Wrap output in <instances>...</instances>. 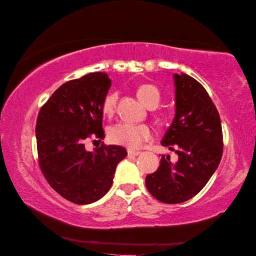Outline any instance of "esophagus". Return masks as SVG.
<instances>
[{
  "label": "esophagus",
  "instance_id": "esophagus-1",
  "mask_svg": "<svg viewBox=\"0 0 256 256\" xmlns=\"http://www.w3.org/2000/svg\"><path fill=\"white\" fill-rule=\"evenodd\" d=\"M127 152H128V156H137L140 154V150H128Z\"/></svg>",
  "mask_w": 256,
  "mask_h": 256
}]
</instances>
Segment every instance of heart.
Instances as JSON below:
<instances>
[{"label":"heart","mask_w":256,"mask_h":256,"mask_svg":"<svg viewBox=\"0 0 256 256\" xmlns=\"http://www.w3.org/2000/svg\"><path fill=\"white\" fill-rule=\"evenodd\" d=\"M136 93L138 98L150 108H156L161 102V93L156 86L150 84H143L137 87ZM118 93L110 92L106 95L102 102V112L106 116L114 114ZM108 140L113 144L126 146L129 148H137L152 137V130L146 124L119 122L112 126L108 132Z\"/></svg>","instance_id":"b5f03b06"}]
</instances>
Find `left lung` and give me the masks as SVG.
Segmentation results:
<instances>
[{
    "label": "left lung",
    "instance_id": "1",
    "mask_svg": "<svg viewBox=\"0 0 256 256\" xmlns=\"http://www.w3.org/2000/svg\"><path fill=\"white\" fill-rule=\"evenodd\" d=\"M176 116L161 142L177 154L162 156L156 172L146 176L148 192L166 204L182 203L202 190L224 152L219 112L206 90L186 74H174Z\"/></svg>",
    "mask_w": 256,
    "mask_h": 256
}]
</instances>
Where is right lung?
Returning a JSON list of instances; mask_svg holds the SVG:
<instances>
[{
	"instance_id": "right-lung-1",
	"label": "right lung",
	"mask_w": 256,
	"mask_h": 256,
	"mask_svg": "<svg viewBox=\"0 0 256 256\" xmlns=\"http://www.w3.org/2000/svg\"><path fill=\"white\" fill-rule=\"evenodd\" d=\"M111 86L104 72L66 82L40 108L36 124L38 164L45 179L74 204L102 198L112 186L116 164L127 156L122 146L86 150L88 138L103 140L102 102Z\"/></svg>"
}]
</instances>
